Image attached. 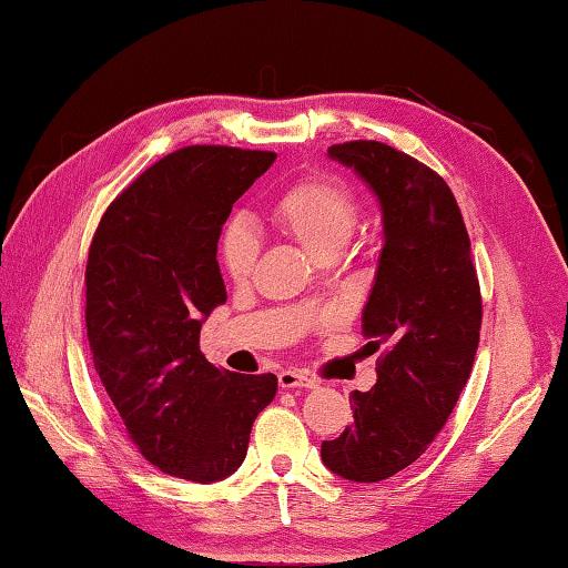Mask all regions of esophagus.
I'll list each match as a JSON object with an SVG mask.
<instances>
[{"mask_svg":"<svg viewBox=\"0 0 568 568\" xmlns=\"http://www.w3.org/2000/svg\"><path fill=\"white\" fill-rule=\"evenodd\" d=\"M277 383H281V388H315V381L307 378L305 373L301 371H283L277 373Z\"/></svg>","mask_w":568,"mask_h":568,"instance_id":"obj_1","label":"esophagus"}]
</instances>
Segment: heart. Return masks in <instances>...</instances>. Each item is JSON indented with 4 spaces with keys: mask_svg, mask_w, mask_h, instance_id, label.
<instances>
[{
    "mask_svg": "<svg viewBox=\"0 0 568 568\" xmlns=\"http://www.w3.org/2000/svg\"><path fill=\"white\" fill-rule=\"evenodd\" d=\"M271 223L318 261H333L358 225V200L345 182L328 175L293 180L271 205ZM220 265L235 283H245L257 263V243L245 225L230 223L217 245Z\"/></svg>",
    "mask_w": 568,
    "mask_h": 568,
    "instance_id": "b5f03b06",
    "label": "heart"
}]
</instances>
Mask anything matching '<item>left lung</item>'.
I'll list each match as a JSON object with an SVG mask.
<instances>
[{"instance_id": "8db88e82", "label": "left lung", "mask_w": 568, "mask_h": 568, "mask_svg": "<svg viewBox=\"0 0 568 568\" xmlns=\"http://www.w3.org/2000/svg\"><path fill=\"white\" fill-rule=\"evenodd\" d=\"M328 155L376 192L386 245L363 333L383 348L378 381L351 396L353 420L323 440V464L358 484L396 476L446 426L474 368L480 287L468 230L454 192L436 170L376 140H351Z\"/></svg>"}]
</instances>
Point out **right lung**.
I'll list each match as a JSON object with an SVG mask.
<instances>
[{
	"label": "right lung",
	"instance_id": "add662e5",
	"mask_svg": "<svg viewBox=\"0 0 568 568\" xmlns=\"http://www.w3.org/2000/svg\"><path fill=\"white\" fill-rule=\"evenodd\" d=\"M275 152L190 145L134 178L94 230L84 325L94 371L124 430L162 474L213 484L240 468L273 373L243 376L200 353V325L225 303L217 237Z\"/></svg>",
	"mask_w": 568,
	"mask_h": 568
}]
</instances>
